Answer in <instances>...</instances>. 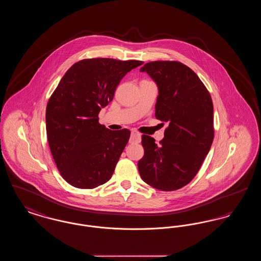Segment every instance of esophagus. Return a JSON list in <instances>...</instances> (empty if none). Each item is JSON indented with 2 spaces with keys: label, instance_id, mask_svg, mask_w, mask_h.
Masks as SVG:
<instances>
[{
  "label": "esophagus",
  "instance_id": "esophagus-1",
  "mask_svg": "<svg viewBox=\"0 0 261 261\" xmlns=\"http://www.w3.org/2000/svg\"><path fill=\"white\" fill-rule=\"evenodd\" d=\"M140 141H141V135L136 131H132L131 137H130V143H139Z\"/></svg>",
  "mask_w": 261,
  "mask_h": 261
}]
</instances>
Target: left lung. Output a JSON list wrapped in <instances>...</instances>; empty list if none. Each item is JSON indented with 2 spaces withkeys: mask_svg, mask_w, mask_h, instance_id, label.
Listing matches in <instances>:
<instances>
[{
  "mask_svg": "<svg viewBox=\"0 0 261 261\" xmlns=\"http://www.w3.org/2000/svg\"><path fill=\"white\" fill-rule=\"evenodd\" d=\"M140 71L147 72L159 88L155 117L168 127L160 145L142 136L145 153L138 162L139 173L158 190H178L197 175L211 149L212 99L199 76L181 62H148Z\"/></svg>",
  "mask_w": 261,
  "mask_h": 261,
  "instance_id": "8db88e82",
  "label": "left lung"
}]
</instances>
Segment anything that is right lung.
Returning <instances> with one entry per match:
<instances>
[{
	"mask_svg": "<svg viewBox=\"0 0 261 261\" xmlns=\"http://www.w3.org/2000/svg\"><path fill=\"white\" fill-rule=\"evenodd\" d=\"M140 61L89 59L63 75L47 105L50 152L62 178L71 186L94 189L112 178L130 131H112L98 114L113 99L121 79Z\"/></svg>",
	"mask_w": 261,
	"mask_h": 261,
	"instance_id": "add662e5",
	"label": "right lung"
}]
</instances>
